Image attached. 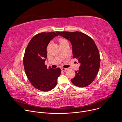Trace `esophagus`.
<instances>
[{
	"instance_id": "obj_1",
	"label": "esophagus",
	"mask_w": 122,
	"mask_h": 122,
	"mask_svg": "<svg viewBox=\"0 0 122 122\" xmlns=\"http://www.w3.org/2000/svg\"><path fill=\"white\" fill-rule=\"evenodd\" d=\"M61 71H66L68 70V68H64V67H61Z\"/></svg>"
}]
</instances>
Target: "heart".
<instances>
[{
	"instance_id": "obj_1",
	"label": "heart",
	"mask_w": 122,
	"mask_h": 122,
	"mask_svg": "<svg viewBox=\"0 0 122 122\" xmlns=\"http://www.w3.org/2000/svg\"><path fill=\"white\" fill-rule=\"evenodd\" d=\"M67 41H66V40H64V39H60V40H59V42H60V44H62V43H64V42H66Z\"/></svg>"
}]
</instances>
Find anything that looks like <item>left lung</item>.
Instances as JSON below:
<instances>
[{"mask_svg": "<svg viewBox=\"0 0 122 122\" xmlns=\"http://www.w3.org/2000/svg\"><path fill=\"white\" fill-rule=\"evenodd\" d=\"M59 35L70 41L72 47L73 58L80 64L79 71L71 80L75 85L84 87L95 80L99 69L100 58L99 51L93 39L79 32H57Z\"/></svg>", "mask_w": 122, "mask_h": 122, "instance_id": "left-lung-1", "label": "left lung"}]
</instances>
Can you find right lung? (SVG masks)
<instances>
[{
  "label": "right lung",
  "mask_w": 122,
  "mask_h": 122,
  "mask_svg": "<svg viewBox=\"0 0 122 122\" xmlns=\"http://www.w3.org/2000/svg\"><path fill=\"white\" fill-rule=\"evenodd\" d=\"M57 32H42L34 36L29 42L24 56V66L27 77L36 89L48 92L54 88L61 69L50 66L47 68L45 61L47 57V47L56 36Z\"/></svg>",
  "instance_id": "right-lung-1"
}]
</instances>
